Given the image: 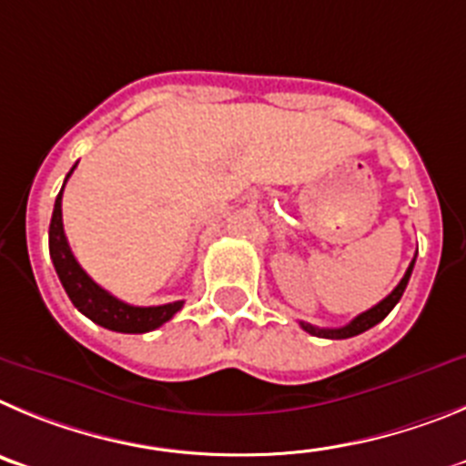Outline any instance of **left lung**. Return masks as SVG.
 <instances>
[{
	"label": "left lung",
	"instance_id": "obj_1",
	"mask_svg": "<svg viewBox=\"0 0 466 466\" xmlns=\"http://www.w3.org/2000/svg\"><path fill=\"white\" fill-rule=\"evenodd\" d=\"M413 264H416V259H410L409 269H406L404 279L400 280V285H397L395 290L390 292L383 301H379L376 306H371L369 311L360 313L358 318H353V320L348 322V325L334 327V329H320V327H313V325H309V322H299V325L304 327L309 334H313V337H322V339H350V337H358V334L367 332V329H371L374 325H379V322L383 320V318L388 316L392 309H395L397 301L401 299V295H404V290H406V285H409Z\"/></svg>",
	"mask_w": 466,
	"mask_h": 466
}]
</instances>
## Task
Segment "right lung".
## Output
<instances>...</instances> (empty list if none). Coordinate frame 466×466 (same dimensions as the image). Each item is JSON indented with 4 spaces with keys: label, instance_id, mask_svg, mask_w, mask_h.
<instances>
[{
    "label": "right lung",
    "instance_id": "1",
    "mask_svg": "<svg viewBox=\"0 0 466 466\" xmlns=\"http://www.w3.org/2000/svg\"><path fill=\"white\" fill-rule=\"evenodd\" d=\"M74 169H76V165L71 167L65 183L69 181V176L74 174ZM62 192H65V186H62L60 195H57L53 218H50L48 248L50 259L56 264L60 283L66 295H69L71 304L76 306L83 316L90 318L92 322H97V325L106 327V329L123 334H144L150 332V329H157L167 320H171L174 313L181 311L183 301H171V304L162 306H132L120 301L118 297H113L104 288H99L83 271V267L76 262V258H74V253L69 248V241L65 237V225H62Z\"/></svg>",
    "mask_w": 466,
    "mask_h": 466
}]
</instances>
